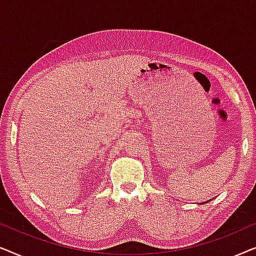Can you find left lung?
<instances>
[{"label": "left lung", "mask_w": 256, "mask_h": 256, "mask_svg": "<svg viewBox=\"0 0 256 256\" xmlns=\"http://www.w3.org/2000/svg\"><path fill=\"white\" fill-rule=\"evenodd\" d=\"M205 204H206V202H205Z\"/></svg>", "instance_id": "left-lung-1"}]
</instances>
